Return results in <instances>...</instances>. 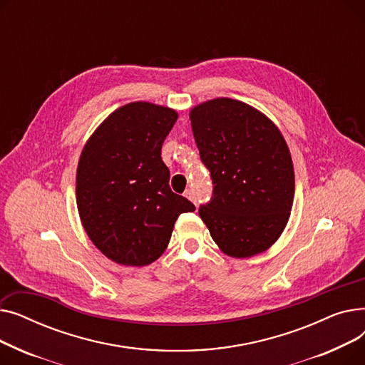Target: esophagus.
I'll use <instances>...</instances> for the list:
<instances>
[{"instance_id":"1","label":"esophagus","mask_w":365,"mask_h":365,"mask_svg":"<svg viewBox=\"0 0 365 365\" xmlns=\"http://www.w3.org/2000/svg\"><path fill=\"white\" fill-rule=\"evenodd\" d=\"M185 197H186L187 200L192 201L194 204H197V200H195V194H194V190H192V189H186V190H185Z\"/></svg>"}]
</instances>
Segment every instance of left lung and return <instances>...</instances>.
<instances>
[{
    "label": "left lung",
    "instance_id": "left-lung-1",
    "mask_svg": "<svg viewBox=\"0 0 365 365\" xmlns=\"http://www.w3.org/2000/svg\"><path fill=\"white\" fill-rule=\"evenodd\" d=\"M213 197L198 213L220 250L252 257L267 250L289 222L294 168L277 125L250 105L219 98L189 113Z\"/></svg>",
    "mask_w": 365,
    "mask_h": 365
}]
</instances>
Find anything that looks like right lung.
<instances>
[{
	"label": "right lung",
	"mask_w": 365,
	"mask_h": 365,
	"mask_svg": "<svg viewBox=\"0 0 365 365\" xmlns=\"http://www.w3.org/2000/svg\"><path fill=\"white\" fill-rule=\"evenodd\" d=\"M178 112L149 102L118 108L87 140L76 168V207L91 242L125 266L155 262L176 219L195 205L170 189L161 146Z\"/></svg>",
	"instance_id": "right-lung-1"
}]
</instances>
